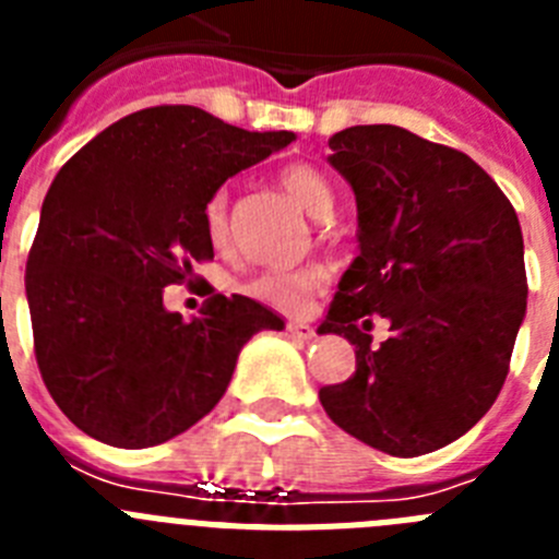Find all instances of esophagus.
<instances>
[{"label":"esophagus","instance_id":"1","mask_svg":"<svg viewBox=\"0 0 559 559\" xmlns=\"http://www.w3.org/2000/svg\"><path fill=\"white\" fill-rule=\"evenodd\" d=\"M288 333L294 335L296 341H310L316 335V330L310 328L308 322H288Z\"/></svg>","mask_w":559,"mask_h":559}]
</instances>
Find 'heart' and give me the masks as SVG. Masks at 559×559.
I'll return each mask as SVG.
<instances>
[{"instance_id": "obj_1", "label": "heart", "mask_w": 559, "mask_h": 559, "mask_svg": "<svg viewBox=\"0 0 559 559\" xmlns=\"http://www.w3.org/2000/svg\"><path fill=\"white\" fill-rule=\"evenodd\" d=\"M280 187L288 192L296 204L310 212L313 218H324L333 210V187L316 167L294 162L280 170ZM204 229L215 249H224L231 237L229 221V192L218 190L204 206ZM328 283V271L322 265H302V269L265 271L249 283V294L260 302L271 305L285 313H296L310 302V296Z\"/></svg>"}]
</instances>
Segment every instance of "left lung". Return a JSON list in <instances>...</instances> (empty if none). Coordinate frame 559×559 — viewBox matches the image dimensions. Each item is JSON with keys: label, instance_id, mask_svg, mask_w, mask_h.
Here are the masks:
<instances>
[{"label": "left lung", "instance_id": "8db88e82", "mask_svg": "<svg viewBox=\"0 0 559 559\" xmlns=\"http://www.w3.org/2000/svg\"><path fill=\"white\" fill-rule=\"evenodd\" d=\"M358 204V249L319 333L355 344V372L319 389L335 426L389 456H423L471 431L510 372L526 316L518 215L456 147L397 126L330 136ZM393 335L371 347L377 316Z\"/></svg>", "mask_w": 559, "mask_h": 559}]
</instances>
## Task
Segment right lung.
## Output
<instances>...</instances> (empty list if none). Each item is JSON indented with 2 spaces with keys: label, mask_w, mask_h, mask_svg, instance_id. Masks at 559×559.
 Returning a JSON list of instances; mask_svg holds the SVG:
<instances>
[{
  "label": "right lung",
  "mask_w": 559,
  "mask_h": 559,
  "mask_svg": "<svg viewBox=\"0 0 559 559\" xmlns=\"http://www.w3.org/2000/svg\"><path fill=\"white\" fill-rule=\"evenodd\" d=\"M290 142L204 108L153 106L58 170L24 288L44 386L83 433L131 451L179 437L224 397L246 341L285 328L240 294H215L192 322L162 299L212 260L206 201Z\"/></svg>",
  "instance_id": "right-lung-1"
}]
</instances>
